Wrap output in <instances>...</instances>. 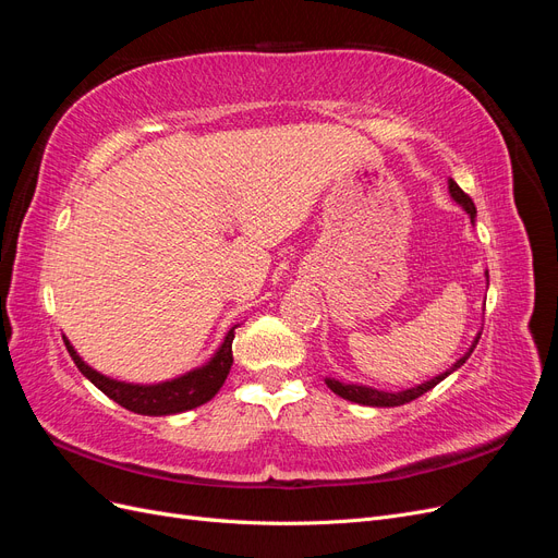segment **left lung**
Returning a JSON list of instances; mask_svg holds the SVG:
<instances>
[{
	"label": "left lung",
	"instance_id": "left-lung-1",
	"mask_svg": "<svg viewBox=\"0 0 558 558\" xmlns=\"http://www.w3.org/2000/svg\"><path fill=\"white\" fill-rule=\"evenodd\" d=\"M449 193H451V197L459 202V205L470 214V218H475L477 216V209H475V202L470 199V195L468 193H463L461 191V185L456 183L453 179H449ZM480 337H482V332L475 337V344L470 347V351L465 353L463 359H459L453 363V367L451 369H447V373H442L440 377H435V379H430V381H426V384H418V386H414V388H408V391H398V393H388V391H377V388H369V386H359V384H342V381H337V379H326V384H328V388L332 393H337L340 398H344V400H351V402H359V404H369V408H398V404H404V402H412V400H416L418 396H424V393H428L430 388H435L437 384H440L445 377H449L453 369H459L468 359H470V353L475 351V347H477V342H480Z\"/></svg>",
	"mask_w": 558,
	"mask_h": 558
}]
</instances>
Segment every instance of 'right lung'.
<instances>
[{
	"instance_id": "right-lung-1",
	"label": "right lung",
	"mask_w": 558,
	"mask_h": 558,
	"mask_svg": "<svg viewBox=\"0 0 558 558\" xmlns=\"http://www.w3.org/2000/svg\"><path fill=\"white\" fill-rule=\"evenodd\" d=\"M234 328H230L221 349L216 351V356L205 367H197L189 375H183L172 381H165V384H156V386L123 384V381L109 379L105 375L95 373L93 367L83 363L76 356L74 347L66 340H64V347H66V351H70V356L81 373L86 375L105 396H109L113 402L121 404V408H125L134 414L165 416V414H179V412H189L193 408H199V404H205L207 400H211L218 393V388L223 386V381L230 373V365H232Z\"/></svg>"
}]
</instances>
